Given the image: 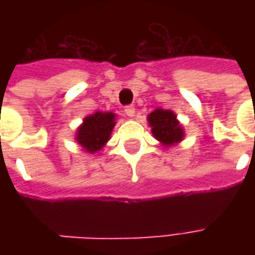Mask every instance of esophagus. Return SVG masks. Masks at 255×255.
<instances>
[{
  "label": "esophagus",
  "mask_w": 255,
  "mask_h": 255,
  "mask_svg": "<svg viewBox=\"0 0 255 255\" xmlns=\"http://www.w3.org/2000/svg\"><path fill=\"white\" fill-rule=\"evenodd\" d=\"M124 112H126V115L129 117H132L135 115V108L132 105H127L124 106Z\"/></svg>",
  "instance_id": "esophagus-1"
}]
</instances>
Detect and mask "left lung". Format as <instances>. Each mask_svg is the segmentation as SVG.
Wrapping results in <instances>:
<instances>
[{
  "instance_id": "obj_1",
  "label": "left lung",
  "mask_w": 255,
  "mask_h": 255,
  "mask_svg": "<svg viewBox=\"0 0 255 255\" xmlns=\"http://www.w3.org/2000/svg\"><path fill=\"white\" fill-rule=\"evenodd\" d=\"M151 132L164 146H171L180 142L183 138V129L179 126L176 116L172 111L155 109L147 117Z\"/></svg>"
}]
</instances>
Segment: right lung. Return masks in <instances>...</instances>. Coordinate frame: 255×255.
<instances>
[{"label":"right lung","instance_id":"right-lung-1","mask_svg":"<svg viewBox=\"0 0 255 255\" xmlns=\"http://www.w3.org/2000/svg\"><path fill=\"white\" fill-rule=\"evenodd\" d=\"M113 127H115L113 113L97 112L93 116L84 119L83 126L79 128L76 140L89 153H94L109 140Z\"/></svg>","mask_w":255,"mask_h":255}]
</instances>
